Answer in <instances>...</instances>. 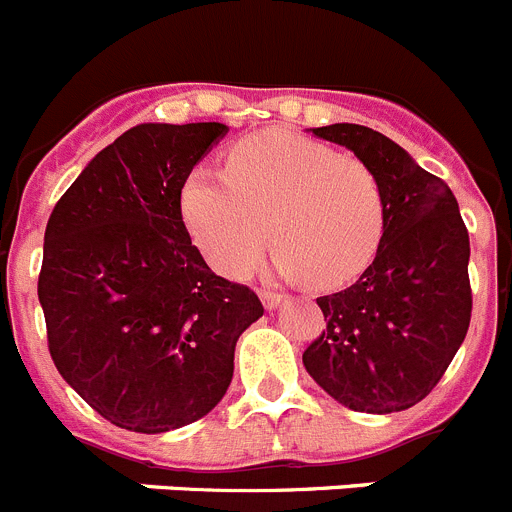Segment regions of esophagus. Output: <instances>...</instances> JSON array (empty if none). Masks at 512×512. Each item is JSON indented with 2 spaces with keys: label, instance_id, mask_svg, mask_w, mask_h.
Segmentation results:
<instances>
[{
  "label": "esophagus",
  "instance_id": "34e87169",
  "mask_svg": "<svg viewBox=\"0 0 512 512\" xmlns=\"http://www.w3.org/2000/svg\"><path fill=\"white\" fill-rule=\"evenodd\" d=\"M281 294L279 292H271V289H264V292H261V302H264V307L266 309H276L281 304Z\"/></svg>",
  "mask_w": 512,
  "mask_h": 512
}]
</instances>
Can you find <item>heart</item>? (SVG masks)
Masks as SVG:
<instances>
[{
  "label": "heart",
  "mask_w": 512,
  "mask_h": 512,
  "mask_svg": "<svg viewBox=\"0 0 512 512\" xmlns=\"http://www.w3.org/2000/svg\"><path fill=\"white\" fill-rule=\"evenodd\" d=\"M180 205L205 259L231 279L256 266L271 225L281 274L337 287L370 264L386 225L370 164L284 129L233 144L223 175L195 167Z\"/></svg>",
  "instance_id": "heart-1"
}]
</instances>
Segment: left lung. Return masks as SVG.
I'll return each instance as SVG.
<instances>
[{"instance_id":"obj_1","label":"left lung","mask_w":512,"mask_h":512,"mask_svg":"<svg viewBox=\"0 0 512 512\" xmlns=\"http://www.w3.org/2000/svg\"><path fill=\"white\" fill-rule=\"evenodd\" d=\"M312 134L373 167L386 225L353 287L317 299L327 330L304 350V368L348 409L406 411L442 381L470 327L467 225L447 182L381 131L330 124Z\"/></svg>"}]
</instances>
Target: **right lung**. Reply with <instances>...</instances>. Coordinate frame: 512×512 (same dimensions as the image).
<instances>
[{
  "label": "right lung",
  "mask_w": 512,
  "mask_h": 512,
  "mask_svg": "<svg viewBox=\"0 0 512 512\" xmlns=\"http://www.w3.org/2000/svg\"><path fill=\"white\" fill-rule=\"evenodd\" d=\"M228 126L139 124L88 162L45 228L37 297L55 368L121 429L203 419L233 378L241 332L264 314L205 264L182 185Z\"/></svg>",
  "instance_id": "right-lung-1"
}]
</instances>
